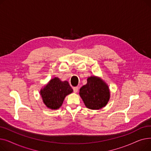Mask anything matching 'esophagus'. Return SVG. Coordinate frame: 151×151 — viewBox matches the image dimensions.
Masks as SVG:
<instances>
[{"label":"esophagus","instance_id":"1","mask_svg":"<svg viewBox=\"0 0 151 151\" xmlns=\"http://www.w3.org/2000/svg\"><path fill=\"white\" fill-rule=\"evenodd\" d=\"M73 92L76 93L78 91V87H74V88H73Z\"/></svg>","mask_w":151,"mask_h":151}]
</instances>
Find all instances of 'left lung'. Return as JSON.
Instances as JSON below:
<instances>
[{
    "mask_svg": "<svg viewBox=\"0 0 151 151\" xmlns=\"http://www.w3.org/2000/svg\"><path fill=\"white\" fill-rule=\"evenodd\" d=\"M87 81V84L80 89V96L86 106L91 109L104 107L109 99L108 86L96 76L89 77Z\"/></svg>",
    "mask_w": 151,
    "mask_h": 151,
    "instance_id": "8db88e82",
    "label": "left lung"
}]
</instances>
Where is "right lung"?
Returning a JSON list of instances; mask_svg holds the SVG:
<instances>
[{"label": "right lung", "instance_id": "1", "mask_svg": "<svg viewBox=\"0 0 151 151\" xmlns=\"http://www.w3.org/2000/svg\"><path fill=\"white\" fill-rule=\"evenodd\" d=\"M73 92L67 81H61L54 78L41 91L43 101L46 106L52 109H58L67 95Z\"/></svg>", "mask_w": 151, "mask_h": 151}]
</instances>
